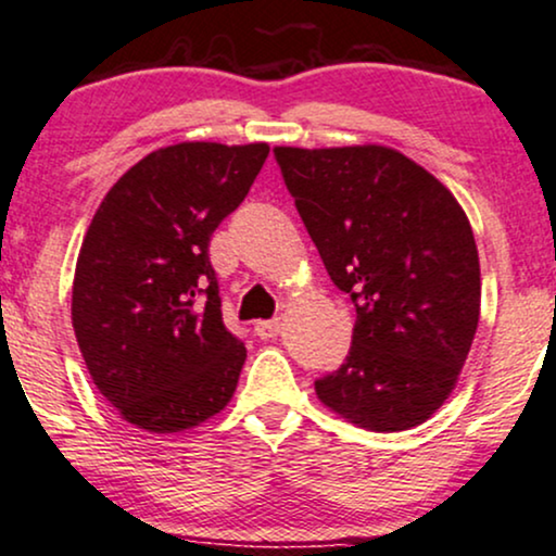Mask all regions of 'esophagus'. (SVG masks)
Wrapping results in <instances>:
<instances>
[{
	"label": "esophagus",
	"mask_w": 556,
	"mask_h": 556,
	"mask_svg": "<svg viewBox=\"0 0 556 556\" xmlns=\"http://www.w3.org/2000/svg\"><path fill=\"white\" fill-rule=\"evenodd\" d=\"M280 332V319H263V323H254V336L263 338V341H270Z\"/></svg>",
	"instance_id": "obj_1"
}]
</instances>
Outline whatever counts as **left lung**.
I'll use <instances>...</instances> for the list:
<instances>
[{"label":"left lung","instance_id":"left-lung-1","mask_svg":"<svg viewBox=\"0 0 556 556\" xmlns=\"http://www.w3.org/2000/svg\"><path fill=\"white\" fill-rule=\"evenodd\" d=\"M273 153L330 280L356 306L349 356L315 382L317 397L375 432L427 421L453 393L479 325L466 213L393 148Z\"/></svg>","mask_w":556,"mask_h":556}]
</instances>
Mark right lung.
Listing matches in <instances>:
<instances>
[{
	"mask_svg": "<svg viewBox=\"0 0 556 556\" xmlns=\"http://www.w3.org/2000/svg\"><path fill=\"white\" fill-rule=\"evenodd\" d=\"M267 153L265 142L161 148L109 189L90 220L72 328L98 393L146 432L200 427L237 390L247 349L224 325L207 247Z\"/></svg>",
	"mask_w": 556,
	"mask_h": 556,
	"instance_id": "obj_1",
	"label": "right lung"
}]
</instances>
